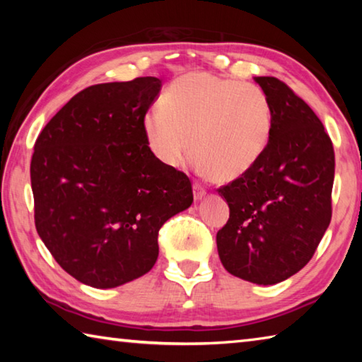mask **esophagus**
<instances>
[{"mask_svg": "<svg viewBox=\"0 0 362 362\" xmlns=\"http://www.w3.org/2000/svg\"><path fill=\"white\" fill-rule=\"evenodd\" d=\"M204 194H206L204 187L199 185V183H193V196H194V199H196V201L203 199Z\"/></svg>", "mask_w": 362, "mask_h": 362, "instance_id": "34e87169", "label": "esophagus"}]
</instances>
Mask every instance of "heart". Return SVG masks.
<instances>
[{
    "instance_id": "heart-1",
    "label": "heart",
    "mask_w": 362,
    "mask_h": 362,
    "mask_svg": "<svg viewBox=\"0 0 362 362\" xmlns=\"http://www.w3.org/2000/svg\"><path fill=\"white\" fill-rule=\"evenodd\" d=\"M159 108L144 121L146 145L158 161L180 166L189 148L199 169L218 182L246 174L272 137L268 95L238 79L188 73L170 84Z\"/></svg>"
}]
</instances>
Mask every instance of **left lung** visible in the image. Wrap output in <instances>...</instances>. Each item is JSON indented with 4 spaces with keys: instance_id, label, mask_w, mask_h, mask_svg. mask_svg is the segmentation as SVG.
<instances>
[{
    "instance_id": "left-lung-1",
    "label": "left lung",
    "mask_w": 362,
    "mask_h": 362,
    "mask_svg": "<svg viewBox=\"0 0 362 362\" xmlns=\"http://www.w3.org/2000/svg\"><path fill=\"white\" fill-rule=\"evenodd\" d=\"M273 110L265 153L246 174L218 188L230 218L217 233L233 276L276 284L316 252L332 217L335 155L321 119L286 83L257 76Z\"/></svg>"
}]
</instances>
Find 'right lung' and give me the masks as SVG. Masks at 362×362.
<instances>
[{
    "instance_id": "right-lung-1",
    "label": "right lung",
    "mask_w": 362,
    "mask_h": 362,
    "mask_svg": "<svg viewBox=\"0 0 362 362\" xmlns=\"http://www.w3.org/2000/svg\"><path fill=\"white\" fill-rule=\"evenodd\" d=\"M155 76L83 89L36 139L30 164L35 225L66 273L110 289L148 273L158 233L193 203L192 182L146 145Z\"/></svg>"
}]
</instances>
